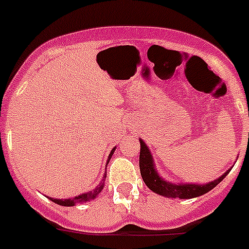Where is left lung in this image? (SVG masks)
<instances>
[{"mask_svg":"<svg viewBox=\"0 0 249 249\" xmlns=\"http://www.w3.org/2000/svg\"><path fill=\"white\" fill-rule=\"evenodd\" d=\"M140 173L142 177L145 184L156 194L166 196V198H179V199H192V198H198L200 195H204L205 193L210 192L211 189L219 184L230 171L227 169L221 177L217 179L211 180V182L205 183V184H195V183H172L168 180L163 179L157 172L156 164L153 161V156L151 153L150 148L146 145L145 141L140 139Z\"/></svg>","mask_w":249,"mask_h":249,"instance_id":"obj_1","label":"left lung"}]
</instances>
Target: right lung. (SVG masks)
<instances>
[{"mask_svg":"<svg viewBox=\"0 0 249 249\" xmlns=\"http://www.w3.org/2000/svg\"><path fill=\"white\" fill-rule=\"evenodd\" d=\"M115 148L117 147H114L113 150L110 151V153H109L107 164H108L109 161H110V159H111V156H113V153H114V151H115ZM106 169H107V166H106ZM106 178H107V171H106V173L103 174V179H102V182L99 183V185H97V187L94 188L93 190H90V192L83 193V194L77 195V196H75V198H67V199L49 198V199H50L53 203L59 204V205H61V206H75L76 204H82V203H86V201H90L92 199H96L97 196H98V195L102 193V190H103V188H104V180H106Z\"/></svg>","mask_w":249,"mask_h":249,"instance_id":"1","label":"right lung"}]
</instances>
